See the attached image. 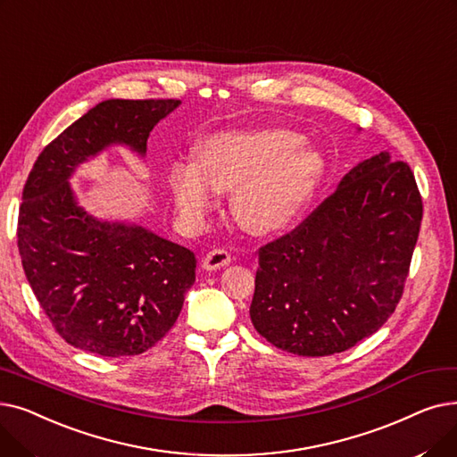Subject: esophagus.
I'll list each match as a JSON object with an SVG mask.
<instances>
[{
    "label": "esophagus",
    "mask_w": 457,
    "mask_h": 457,
    "mask_svg": "<svg viewBox=\"0 0 457 457\" xmlns=\"http://www.w3.org/2000/svg\"><path fill=\"white\" fill-rule=\"evenodd\" d=\"M230 253L225 249H212L204 258H203V268L208 271L213 270H221L230 264Z\"/></svg>",
    "instance_id": "obj_1"
}]
</instances>
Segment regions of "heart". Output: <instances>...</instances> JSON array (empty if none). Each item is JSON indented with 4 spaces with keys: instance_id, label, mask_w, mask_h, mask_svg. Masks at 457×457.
I'll list each match as a JSON object with an SVG mask.
<instances>
[{
    "instance_id": "heart-1",
    "label": "heart",
    "mask_w": 457,
    "mask_h": 457,
    "mask_svg": "<svg viewBox=\"0 0 457 457\" xmlns=\"http://www.w3.org/2000/svg\"><path fill=\"white\" fill-rule=\"evenodd\" d=\"M323 175V158L288 128H254L215 134L195 148L193 162H175L169 187L186 223H199L232 191V212L247 230L285 228L311 203Z\"/></svg>"
}]
</instances>
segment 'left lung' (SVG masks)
<instances>
[{
  "label": "left lung",
  "mask_w": 457,
  "mask_h": 457,
  "mask_svg": "<svg viewBox=\"0 0 457 457\" xmlns=\"http://www.w3.org/2000/svg\"><path fill=\"white\" fill-rule=\"evenodd\" d=\"M420 221L411 167L388 152L361 162L297 228L260 247L254 329L303 357L374 335L403 294Z\"/></svg>",
  "instance_id": "left-lung-1"
}]
</instances>
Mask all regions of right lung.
I'll list each match as a JSON object with an SVG mask.
<instances>
[{
    "mask_svg": "<svg viewBox=\"0 0 457 457\" xmlns=\"http://www.w3.org/2000/svg\"><path fill=\"white\" fill-rule=\"evenodd\" d=\"M180 100L96 104L40 152L21 193L18 251L29 287L62 340L102 357L139 355L175 325L195 254L148 228L98 220L71 187L112 145L145 158L146 139Z\"/></svg>",
    "mask_w": 457,
    "mask_h": 457,
    "instance_id": "add662e5",
    "label": "right lung"
}]
</instances>
